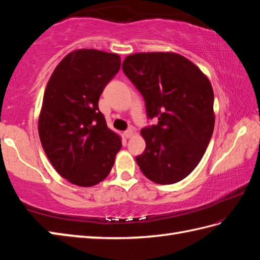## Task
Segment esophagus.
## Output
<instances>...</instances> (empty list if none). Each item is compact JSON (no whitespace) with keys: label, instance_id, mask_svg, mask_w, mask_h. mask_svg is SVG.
Here are the masks:
<instances>
[{"label":"esophagus","instance_id":"obj_1","mask_svg":"<svg viewBox=\"0 0 260 260\" xmlns=\"http://www.w3.org/2000/svg\"><path fill=\"white\" fill-rule=\"evenodd\" d=\"M124 136L126 137V139H129V137L133 136V131L132 129H127L124 132Z\"/></svg>","mask_w":260,"mask_h":260}]
</instances>
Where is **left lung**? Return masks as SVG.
I'll use <instances>...</instances> for the list:
<instances>
[{
    "instance_id": "left-lung-1",
    "label": "left lung",
    "mask_w": 260,
    "mask_h": 260,
    "mask_svg": "<svg viewBox=\"0 0 260 260\" xmlns=\"http://www.w3.org/2000/svg\"><path fill=\"white\" fill-rule=\"evenodd\" d=\"M125 76L145 101L148 119L142 129L146 147L136 162L146 178L173 184L186 178L213 133V90L190 60L172 52L135 53L126 57Z\"/></svg>"
}]
</instances>
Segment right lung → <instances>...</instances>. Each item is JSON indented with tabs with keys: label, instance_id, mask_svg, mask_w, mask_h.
I'll list each match as a JSON object with an SVG mask.
<instances>
[{
	"label": "right lung",
	"instance_id": "add662e5",
	"mask_svg": "<svg viewBox=\"0 0 260 260\" xmlns=\"http://www.w3.org/2000/svg\"><path fill=\"white\" fill-rule=\"evenodd\" d=\"M119 68L118 54L82 49L67 54L49 79L39 136L53 168L76 185L103 181L121 147L120 137L108 128L98 107Z\"/></svg>",
	"mask_w": 260,
	"mask_h": 260
}]
</instances>
